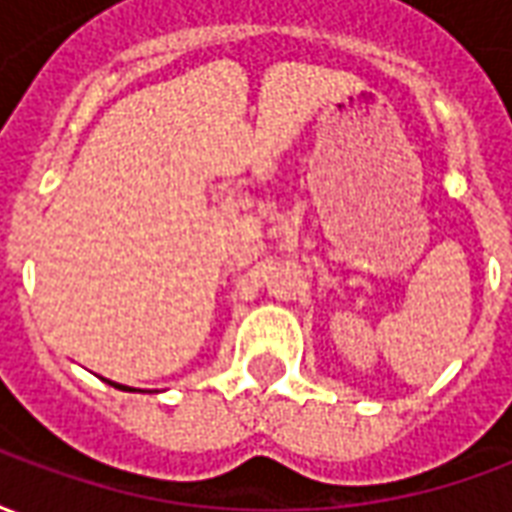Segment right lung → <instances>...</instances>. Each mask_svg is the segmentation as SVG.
Listing matches in <instances>:
<instances>
[{"instance_id":"right-lung-1","label":"right lung","mask_w":512,"mask_h":512,"mask_svg":"<svg viewBox=\"0 0 512 512\" xmlns=\"http://www.w3.org/2000/svg\"><path fill=\"white\" fill-rule=\"evenodd\" d=\"M112 386H117V389H131V386H123V384H115V381H109Z\"/></svg>"}]
</instances>
